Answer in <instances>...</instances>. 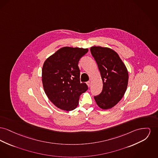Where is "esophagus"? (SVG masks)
Returning a JSON list of instances; mask_svg holds the SVG:
<instances>
[{
	"mask_svg": "<svg viewBox=\"0 0 158 158\" xmlns=\"http://www.w3.org/2000/svg\"><path fill=\"white\" fill-rule=\"evenodd\" d=\"M87 85H88V86H89V87L90 86V85H91V82H90V81H88V82H87Z\"/></svg>",
	"mask_w": 158,
	"mask_h": 158,
	"instance_id": "esophagus-1",
	"label": "esophagus"
}]
</instances>
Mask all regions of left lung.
<instances>
[{
	"instance_id": "8db88e82",
	"label": "left lung",
	"mask_w": 158,
	"mask_h": 158,
	"mask_svg": "<svg viewBox=\"0 0 158 158\" xmlns=\"http://www.w3.org/2000/svg\"><path fill=\"white\" fill-rule=\"evenodd\" d=\"M91 54L97 62L102 81V92L95 96L101 109H111L120 102L127 88L128 72L116 52L109 48L93 47Z\"/></svg>"
}]
</instances>
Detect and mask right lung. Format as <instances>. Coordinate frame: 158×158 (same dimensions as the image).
I'll list each match as a JSON object with an SVG mask.
<instances>
[{"mask_svg": "<svg viewBox=\"0 0 158 158\" xmlns=\"http://www.w3.org/2000/svg\"><path fill=\"white\" fill-rule=\"evenodd\" d=\"M88 49L63 47L45 61L42 80L45 93L56 107L65 111L77 107L80 95L88 89L80 82L78 63Z\"/></svg>", "mask_w": 158, "mask_h": 158, "instance_id": "1", "label": "right lung"}]
</instances>
